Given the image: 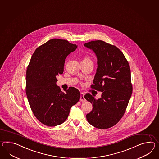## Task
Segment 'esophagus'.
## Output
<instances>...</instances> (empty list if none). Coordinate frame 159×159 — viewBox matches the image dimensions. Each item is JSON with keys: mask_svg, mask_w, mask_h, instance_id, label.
Segmentation results:
<instances>
[{"mask_svg": "<svg viewBox=\"0 0 159 159\" xmlns=\"http://www.w3.org/2000/svg\"><path fill=\"white\" fill-rule=\"evenodd\" d=\"M80 100L81 102H85V99L84 98V94L83 93H80Z\"/></svg>", "mask_w": 159, "mask_h": 159, "instance_id": "34e87169", "label": "esophagus"}]
</instances>
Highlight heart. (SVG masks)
I'll list each match as a JSON object with an SVG mask.
<instances>
[{
    "label": "heart",
    "mask_w": 159,
    "mask_h": 159,
    "mask_svg": "<svg viewBox=\"0 0 159 159\" xmlns=\"http://www.w3.org/2000/svg\"><path fill=\"white\" fill-rule=\"evenodd\" d=\"M91 61V58H89V57L88 56H85L83 58V60L81 61Z\"/></svg>",
    "instance_id": "1"
}]
</instances>
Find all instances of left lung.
I'll use <instances>...</instances> for the list:
<instances>
[{"mask_svg": "<svg viewBox=\"0 0 159 159\" xmlns=\"http://www.w3.org/2000/svg\"><path fill=\"white\" fill-rule=\"evenodd\" d=\"M84 46L95 52L98 68L91 88L102 92L96 99L87 93L84 98L93 105L86 115L94 127L105 129L116 125L127 108L133 91L130 68L128 60L117 47L102 40L92 41Z\"/></svg>", "mask_w": 159, "mask_h": 159, "instance_id": "left-lung-1", "label": "left lung"}]
</instances>
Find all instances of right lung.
Masks as SVG:
<instances>
[{
  "mask_svg": "<svg viewBox=\"0 0 159 159\" xmlns=\"http://www.w3.org/2000/svg\"><path fill=\"white\" fill-rule=\"evenodd\" d=\"M77 48L67 40L53 39L38 47L31 56L26 74V93L37 119L48 126L62 124L71 107L78 103L80 91L69 87L64 92L56 85L66 56Z\"/></svg>",
  "mask_w": 159,
  "mask_h": 159,
  "instance_id": "1",
  "label": "right lung"
}]
</instances>
